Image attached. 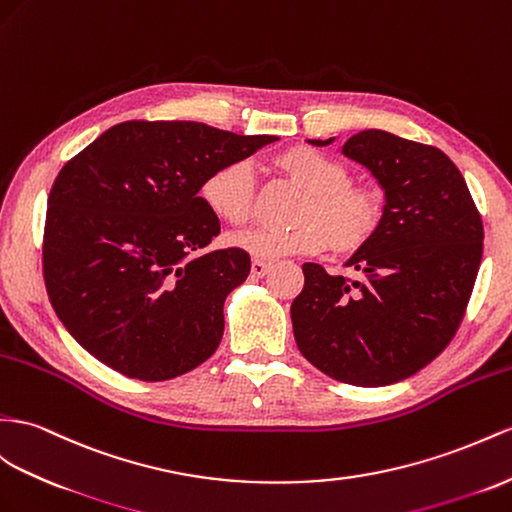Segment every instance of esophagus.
<instances>
[{"mask_svg":"<svg viewBox=\"0 0 512 512\" xmlns=\"http://www.w3.org/2000/svg\"><path fill=\"white\" fill-rule=\"evenodd\" d=\"M268 270H270V264H266V261L255 259L253 264H251V274H253V277H257V279L264 277V274H266Z\"/></svg>","mask_w":512,"mask_h":512,"instance_id":"obj_1","label":"esophagus"}]
</instances>
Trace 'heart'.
<instances>
[{"label": "heart", "mask_w": 512, "mask_h": 512, "mask_svg": "<svg viewBox=\"0 0 512 512\" xmlns=\"http://www.w3.org/2000/svg\"><path fill=\"white\" fill-rule=\"evenodd\" d=\"M272 170L303 190L294 207L292 227H257L233 235V244L257 259L313 255L326 246L337 255L357 253L383 222L381 194L352 183L350 168L305 144L272 155ZM205 205L233 227L246 225L255 212V179L246 162L216 168L203 186Z\"/></svg>", "instance_id": "b5f03b06"}]
</instances>
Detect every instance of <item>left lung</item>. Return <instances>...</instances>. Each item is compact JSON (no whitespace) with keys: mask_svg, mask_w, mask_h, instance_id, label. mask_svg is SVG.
Returning a JSON list of instances; mask_svg holds the SVG:
<instances>
[{"mask_svg":"<svg viewBox=\"0 0 512 512\" xmlns=\"http://www.w3.org/2000/svg\"><path fill=\"white\" fill-rule=\"evenodd\" d=\"M326 147L329 140H309ZM342 153L385 190L376 235L346 266L359 279L305 264L292 303L298 350L320 372L348 385L404 381L452 342L482 259V218L461 170L430 144L365 129Z\"/></svg>","mask_w":512,"mask_h":512,"instance_id":"8db88e82","label":"left lung"}]
</instances>
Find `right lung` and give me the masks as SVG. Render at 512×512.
I'll use <instances>...</instances> for the list:
<instances>
[{"mask_svg": "<svg viewBox=\"0 0 512 512\" xmlns=\"http://www.w3.org/2000/svg\"><path fill=\"white\" fill-rule=\"evenodd\" d=\"M274 140L194 121H127L62 166L47 199L43 277L77 344L149 383L214 355L225 298L246 281L251 257L201 253L220 220L199 190L216 168Z\"/></svg>", "mask_w": 512, "mask_h": 512, "instance_id": "obj_1", "label": "right lung"}]
</instances>
